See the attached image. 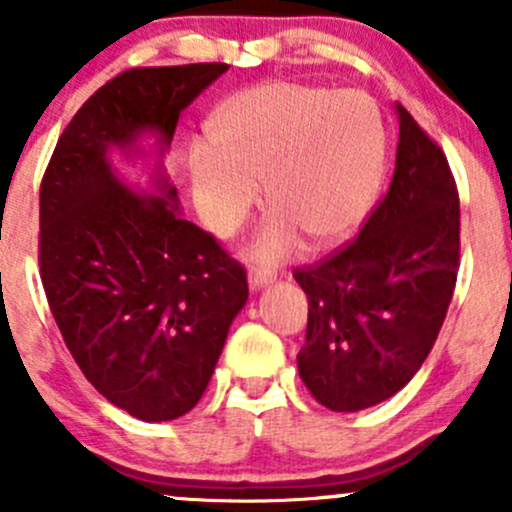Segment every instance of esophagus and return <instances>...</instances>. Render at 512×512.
<instances>
[{"label":"esophagus","mask_w":512,"mask_h":512,"mask_svg":"<svg viewBox=\"0 0 512 512\" xmlns=\"http://www.w3.org/2000/svg\"><path fill=\"white\" fill-rule=\"evenodd\" d=\"M272 280V272H250L247 282H250V289H260L262 285Z\"/></svg>","instance_id":"obj_1"}]
</instances>
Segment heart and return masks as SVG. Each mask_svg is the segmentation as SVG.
<instances>
[{
	"mask_svg": "<svg viewBox=\"0 0 512 512\" xmlns=\"http://www.w3.org/2000/svg\"><path fill=\"white\" fill-rule=\"evenodd\" d=\"M218 153L193 156V190L218 237L240 230L265 185L272 210L252 255L275 262L297 247L344 240L364 223L386 173V128L361 91L272 81L232 96L213 118Z\"/></svg>",
	"mask_w": 512,
	"mask_h": 512,
	"instance_id": "heart-1",
	"label": "heart"
}]
</instances>
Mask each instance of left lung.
I'll list each match as a JSON object with an SVG mask.
<instances>
[{"instance_id": "1", "label": "left lung", "mask_w": 512, "mask_h": 512, "mask_svg": "<svg viewBox=\"0 0 512 512\" xmlns=\"http://www.w3.org/2000/svg\"><path fill=\"white\" fill-rule=\"evenodd\" d=\"M461 265V200L446 153L399 106L396 170L354 240L294 267L309 302L297 354L309 394L361 411L404 389L436 344Z\"/></svg>"}]
</instances>
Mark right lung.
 <instances>
[{"mask_svg": "<svg viewBox=\"0 0 512 512\" xmlns=\"http://www.w3.org/2000/svg\"><path fill=\"white\" fill-rule=\"evenodd\" d=\"M227 64L121 71L76 111L39 188V275L86 379L141 421H173L200 401L232 319L247 302L242 262L178 215L175 188L131 193L108 146L156 131L168 146L180 111Z\"/></svg>", "mask_w": 512, "mask_h": 512, "instance_id": "1", "label": "right lung"}]
</instances>
